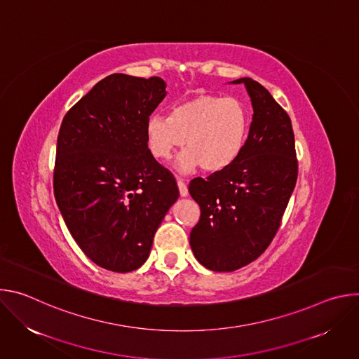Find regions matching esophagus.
Returning a JSON list of instances; mask_svg holds the SVG:
<instances>
[{
	"label": "esophagus",
	"instance_id": "1",
	"mask_svg": "<svg viewBox=\"0 0 359 359\" xmlns=\"http://www.w3.org/2000/svg\"><path fill=\"white\" fill-rule=\"evenodd\" d=\"M177 186H179L180 196H182V197H186V196L189 194V189H187V184L184 183V180H182V179L177 177Z\"/></svg>",
	"mask_w": 359,
	"mask_h": 359
}]
</instances>
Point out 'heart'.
Masks as SVG:
<instances>
[{
    "label": "heart",
    "instance_id": "1",
    "mask_svg": "<svg viewBox=\"0 0 359 359\" xmlns=\"http://www.w3.org/2000/svg\"><path fill=\"white\" fill-rule=\"evenodd\" d=\"M248 129L250 111L240 99L210 93L180 102L169 116L150 115L144 125L147 149L158 161H169L184 143L176 162L182 172L224 170L240 156Z\"/></svg>",
    "mask_w": 359,
    "mask_h": 359
}]
</instances>
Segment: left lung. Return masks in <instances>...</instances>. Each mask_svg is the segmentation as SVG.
I'll return each mask as SVG.
<instances>
[{"label": "left lung", "mask_w": 359, "mask_h": 359, "mask_svg": "<svg viewBox=\"0 0 359 359\" xmlns=\"http://www.w3.org/2000/svg\"><path fill=\"white\" fill-rule=\"evenodd\" d=\"M251 97L252 122L240 156L208 179H193L200 206L190 247L212 271H234L257 260L273 241L297 183L298 161L288 114L251 78H240Z\"/></svg>", "instance_id": "1"}]
</instances>
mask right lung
<instances>
[{
    "instance_id": "right-lung-1",
    "label": "right lung",
    "mask_w": 359,
    "mask_h": 359,
    "mask_svg": "<svg viewBox=\"0 0 359 359\" xmlns=\"http://www.w3.org/2000/svg\"><path fill=\"white\" fill-rule=\"evenodd\" d=\"M165 96L159 76L112 74L81 97L61 123L55 200L76 244L102 269H139L179 197L173 175L146 144V121Z\"/></svg>"
}]
</instances>
